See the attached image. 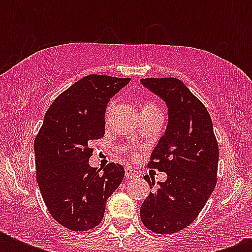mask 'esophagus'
I'll return each mask as SVG.
<instances>
[{
  "instance_id": "1",
  "label": "esophagus",
  "mask_w": 252,
  "mask_h": 252,
  "mask_svg": "<svg viewBox=\"0 0 252 252\" xmlns=\"http://www.w3.org/2000/svg\"><path fill=\"white\" fill-rule=\"evenodd\" d=\"M137 175V172L134 171L133 168L130 167H126V178H133V176Z\"/></svg>"
}]
</instances>
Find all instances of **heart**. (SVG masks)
<instances>
[{"label":"heart","mask_w":252,"mask_h":252,"mask_svg":"<svg viewBox=\"0 0 252 252\" xmlns=\"http://www.w3.org/2000/svg\"><path fill=\"white\" fill-rule=\"evenodd\" d=\"M111 110H112V103H111L110 106H108V108H107V115H110ZM152 111H159V108H158L156 104H153V103H145V104L142 106L141 114H144V112H152Z\"/></svg>","instance_id":"1"}]
</instances>
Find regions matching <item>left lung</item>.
Wrapping results in <instances>:
<instances>
[{"label":"left lung","mask_w":252,"mask_h":252,"mask_svg":"<svg viewBox=\"0 0 252 252\" xmlns=\"http://www.w3.org/2000/svg\"><path fill=\"white\" fill-rule=\"evenodd\" d=\"M141 84L166 103L168 122L149 162L167 179L144 200L140 216L149 230L172 234L193 222L215 189L219 144L207 108L182 81L145 78ZM145 180L153 188L156 182Z\"/></svg>","instance_id":"obj_1"}]
</instances>
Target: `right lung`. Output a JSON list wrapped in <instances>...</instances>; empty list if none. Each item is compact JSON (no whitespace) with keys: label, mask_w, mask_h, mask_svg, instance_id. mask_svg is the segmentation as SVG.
Instances as JSON below:
<instances>
[{"label":"right lung","mask_w":252,"mask_h":252,"mask_svg":"<svg viewBox=\"0 0 252 252\" xmlns=\"http://www.w3.org/2000/svg\"><path fill=\"white\" fill-rule=\"evenodd\" d=\"M130 78L90 74L57 96L44 116L33 149L36 180L49 213L72 231L90 230L124 178V167H91L93 140L104 136L107 104Z\"/></svg>","instance_id":"1"}]
</instances>
